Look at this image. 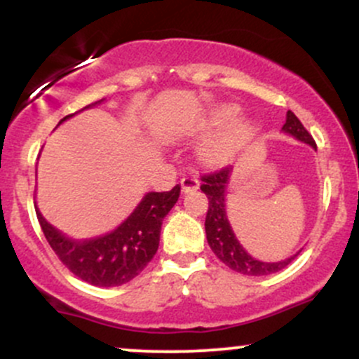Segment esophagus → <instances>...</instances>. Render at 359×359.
<instances>
[{
  "instance_id": "1",
  "label": "esophagus",
  "mask_w": 359,
  "mask_h": 359,
  "mask_svg": "<svg viewBox=\"0 0 359 359\" xmlns=\"http://www.w3.org/2000/svg\"><path fill=\"white\" fill-rule=\"evenodd\" d=\"M180 184H182L184 192H192V191H197V189H199L201 182L196 175H187L180 180Z\"/></svg>"
}]
</instances>
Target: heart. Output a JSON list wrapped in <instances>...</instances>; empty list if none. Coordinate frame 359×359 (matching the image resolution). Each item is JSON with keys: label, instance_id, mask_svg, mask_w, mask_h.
Here are the masks:
<instances>
[{"label": "heart", "instance_id": "heart-1", "mask_svg": "<svg viewBox=\"0 0 359 359\" xmlns=\"http://www.w3.org/2000/svg\"><path fill=\"white\" fill-rule=\"evenodd\" d=\"M238 109L233 106L228 108H221L214 114V123L216 125H228L236 118ZM255 133V128L246 121L234 123L228 126L224 131H221L216 138H212L204 148V158L211 163H224L228 162L231 156L240 151L246 143L250 142Z\"/></svg>", "mask_w": 359, "mask_h": 359}]
</instances>
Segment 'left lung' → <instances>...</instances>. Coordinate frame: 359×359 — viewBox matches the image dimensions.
Here are the masks:
<instances>
[{"mask_svg":"<svg viewBox=\"0 0 359 359\" xmlns=\"http://www.w3.org/2000/svg\"><path fill=\"white\" fill-rule=\"evenodd\" d=\"M282 130L285 133L292 135V137L300 140V142L317 148L312 135L304 128L300 119L292 111L287 113V121ZM231 170L233 168L228 165L219 168V170L201 175V180H203L201 191L209 199L208 214H205V236H208L209 246H211L214 255L224 265H228L229 269L238 271V273L251 275V277H263V275L277 273V271L285 269L288 263L297 257L299 253L283 259V262L275 263L259 262V259L246 253V250L243 248L240 241L234 236L231 226H229L228 216H226V185L229 182Z\"/></svg>","mask_w":359,"mask_h":359,"instance_id":"1","label":"left lung"}]
</instances>
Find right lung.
<instances>
[{
    "mask_svg": "<svg viewBox=\"0 0 359 359\" xmlns=\"http://www.w3.org/2000/svg\"><path fill=\"white\" fill-rule=\"evenodd\" d=\"M179 196V184L168 192H148L118 229L86 241L69 240L45 221L39 209L35 208V211L50 248L76 277L96 287H118L142 273L155 257L162 221Z\"/></svg>",
    "mask_w": 359,
    "mask_h": 359,
    "instance_id": "1",
    "label": "right lung"
}]
</instances>
